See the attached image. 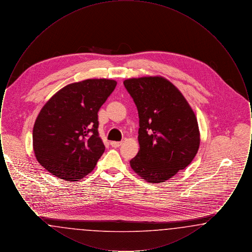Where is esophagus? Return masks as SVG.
Listing matches in <instances>:
<instances>
[{
    "instance_id": "obj_1",
    "label": "esophagus",
    "mask_w": 252,
    "mask_h": 252,
    "mask_svg": "<svg viewBox=\"0 0 252 252\" xmlns=\"http://www.w3.org/2000/svg\"><path fill=\"white\" fill-rule=\"evenodd\" d=\"M110 145L112 146V147H119L122 145V142H110Z\"/></svg>"
}]
</instances>
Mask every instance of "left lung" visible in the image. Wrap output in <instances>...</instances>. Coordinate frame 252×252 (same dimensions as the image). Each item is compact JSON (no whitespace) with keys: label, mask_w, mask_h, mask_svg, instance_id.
I'll return each mask as SVG.
<instances>
[{"label":"left lung","mask_w":252,"mask_h":252,"mask_svg":"<svg viewBox=\"0 0 252 252\" xmlns=\"http://www.w3.org/2000/svg\"><path fill=\"white\" fill-rule=\"evenodd\" d=\"M124 85L140 119V150L130 166L149 183L164 182L187 167L198 151L196 117L180 91L161 76L130 78Z\"/></svg>","instance_id":"8db88e82"}]
</instances>
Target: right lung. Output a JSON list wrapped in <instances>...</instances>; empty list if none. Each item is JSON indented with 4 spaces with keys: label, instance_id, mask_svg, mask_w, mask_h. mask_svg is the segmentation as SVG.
Instances as JSON below:
<instances>
[{
    "label": "right lung",
    "instance_id": "right-lung-1",
    "mask_svg": "<svg viewBox=\"0 0 252 252\" xmlns=\"http://www.w3.org/2000/svg\"><path fill=\"white\" fill-rule=\"evenodd\" d=\"M116 85L110 79H87L52 96L33 128V148L41 166L67 181H78L94 169L105 151L97 113Z\"/></svg>",
    "mask_w": 252,
    "mask_h": 252
}]
</instances>
